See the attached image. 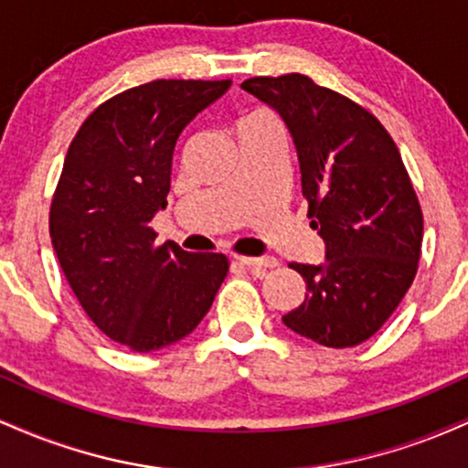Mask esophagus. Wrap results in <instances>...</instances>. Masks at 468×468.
I'll return each mask as SVG.
<instances>
[{
  "label": "esophagus",
  "instance_id": "obj_1",
  "mask_svg": "<svg viewBox=\"0 0 468 468\" xmlns=\"http://www.w3.org/2000/svg\"><path fill=\"white\" fill-rule=\"evenodd\" d=\"M235 261L241 266L250 268V271H268V268H275L277 260L275 257H235Z\"/></svg>",
  "mask_w": 468,
  "mask_h": 468
}]
</instances>
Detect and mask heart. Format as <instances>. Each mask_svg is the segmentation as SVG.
<instances>
[{
  "instance_id": "1",
  "label": "heart",
  "mask_w": 468,
  "mask_h": 468,
  "mask_svg": "<svg viewBox=\"0 0 468 468\" xmlns=\"http://www.w3.org/2000/svg\"><path fill=\"white\" fill-rule=\"evenodd\" d=\"M260 125H277L275 116L268 114V112L260 110V112H252V114L244 116L239 121L238 125V132H244V130H250V127H260Z\"/></svg>"
}]
</instances>
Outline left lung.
I'll return each mask as SVG.
<instances>
[{"label":"left lung","mask_w":468,"mask_h":468,"mask_svg":"<svg viewBox=\"0 0 468 468\" xmlns=\"http://www.w3.org/2000/svg\"><path fill=\"white\" fill-rule=\"evenodd\" d=\"M241 90L286 122L325 261L290 264L305 299L282 321L325 347H354L383 327L410 290L422 211L391 136L361 105L303 74L255 77Z\"/></svg>","instance_id":"obj_1"}]
</instances>
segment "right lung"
I'll list each match as a JSON object with an SVG mask.
<instances>
[{
    "label": "right lung",
    "instance_id": "1",
    "mask_svg": "<svg viewBox=\"0 0 468 468\" xmlns=\"http://www.w3.org/2000/svg\"><path fill=\"white\" fill-rule=\"evenodd\" d=\"M230 80L158 79L85 118L50 207V238L85 314L112 341L154 352L196 330L229 272L222 252L155 244L176 141Z\"/></svg>",
    "mask_w": 468,
    "mask_h": 468
}]
</instances>
